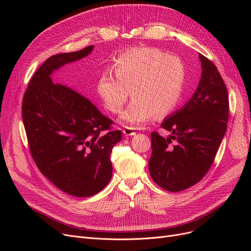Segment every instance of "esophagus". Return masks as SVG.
Listing matches in <instances>:
<instances>
[{
	"label": "esophagus",
	"mask_w": 251,
	"mask_h": 251,
	"mask_svg": "<svg viewBox=\"0 0 251 251\" xmlns=\"http://www.w3.org/2000/svg\"><path fill=\"white\" fill-rule=\"evenodd\" d=\"M123 132L126 136H133V135L136 134L135 127H131V126H126L123 130Z\"/></svg>",
	"instance_id": "esophagus-1"
}]
</instances>
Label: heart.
I'll use <instances>...</instances> for the list:
<instances>
[{
    "label": "heart",
    "instance_id": "b5f03b06",
    "mask_svg": "<svg viewBox=\"0 0 251 251\" xmlns=\"http://www.w3.org/2000/svg\"><path fill=\"white\" fill-rule=\"evenodd\" d=\"M111 71H102L96 91L108 111L117 114L131 95L134 100L121 119L133 126L147 123L155 114L164 117L180 103L186 83V68L179 56L156 47H137L120 53Z\"/></svg>",
    "mask_w": 251,
    "mask_h": 251
}]
</instances>
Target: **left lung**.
I'll return each mask as SVG.
<instances>
[{"mask_svg": "<svg viewBox=\"0 0 251 251\" xmlns=\"http://www.w3.org/2000/svg\"><path fill=\"white\" fill-rule=\"evenodd\" d=\"M202 75L195 94L161 127L164 138L151 133V177L161 188L177 193L195 185L207 174L222 142L229 116L228 92L217 67L199 54Z\"/></svg>", "mask_w": 251, "mask_h": 251, "instance_id": "obj_1", "label": "left lung"}]
</instances>
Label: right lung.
<instances>
[{"mask_svg":"<svg viewBox=\"0 0 251 251\" xmlns=\"http://www.w3.org/2000/svg\"><path fill=\"white\" fill-rule=\"evenodd\" d=\"M93 45L50 56L36 70L25 91L22 117L37 169L63 192L85 198L100 193L112 177L110 155L121 140L113 120L86 96L50 75L65 64L87 56Z\"/></svg>","mask_w":251,"mask_h":251,"instance_id":"obj_1","label":"right lung"}]
</instances>
